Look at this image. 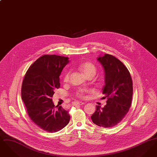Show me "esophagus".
<instances>
[{"instance_id":"34e87169","label":"esophagus","mask_w":157,"mask_h":157,"mask_svg":"<svg viewBox=\"0 0 157 157\" xmlns=\"http://www.w3.org/2000/svg\"><path fill=\"white\" fill-rule=\"evenodd\" d=\"M85 104V102H81V101H78V102H75L74 103V105H82Z\"/></svg>"}]
</instances>
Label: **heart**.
Masks as SVG:
<instances>
[{
  "label": "heart",
  "mask_w": 157,
  "mask_h": 157,
  "mask_svg": "<svg viewBox=\"0 0 157 157\" xmlns=\"http://www.w3.org/2000/svg\"><path fill=\"white\" fill-rule=\"evenodd\" d=\"M78 69L86 77L90 76H94L97 73V67H95V66L93 63L90 62L83 63L78 66ZM69 75H70V72L69 71H67L65 73V74L63 76V82H67L69 81ZM87 92H88L87 90H81L78 92L77 95L79 97H84L85 94Z\"/></svg>",
  "instance_id": "1"
}]
</instances>
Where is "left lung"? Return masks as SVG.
I'll use <instances>...</instances> for the list:
<instances>
[{
  "mask_svg": "<svg viewBox=\"0 0 157 157\" xmlns=\"http://www.w3.org/2000/svg\"><path fill=\"white\" fill-rule=\"evenodd\" d=\"M97 60L104 69L102 98H107V101L104 107L97 106L91 119L99 127L111 128L118 124L129 109L133 94L132 78L127 67L113 56L100 55Z\"/></svg>",
  "mask_w": 157,
  "mask_h": 157,
  "instance_id": "1",
  "label": "left lung"
}]
</instances>
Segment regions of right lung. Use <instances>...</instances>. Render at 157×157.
Here are the masks:
<instances>
[{
	"label": "right lung",
	"mask_w": 157,
	"mask_h": 157,
	"mask_svg": "<svg viewBox=\"0 0 157 157\" xmlns=\"http://www.w3.org/2000/svg\"><path fill=\"white\" fill-rule=\"evenodd\" d=\"M69 58L45 55L27 71L22 82V99L32 120L42 129L58 132L68 124L70 115L61 106H55L52 97L60 87L59 76Z\"/></svg>",
	"instance_id": "1"
}]
</instances>
